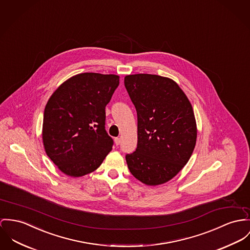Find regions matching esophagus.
I'll use <instances>...</instances> for the list:
<instances>
[{
    "label": "esophagus",
    "mask_w": 250,
    "mask_h": 250,
    "mask_svg": "<svg viewBox=\"0 0 250 250\" xmlns=\"http://www.w3.org/2000/svg\"><path fill=\"white\" fill-rule=\"evenodd\" d=\"M114 142H115L116 146H119V145H120V143H121V139L117 137V138H115V139H114Z\"/></svg>",
    "instance_id": "34e87169"
}]
</instances>
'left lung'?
Here are the masks:
<instances>
[{"mask_svg": "<svg viewBox=\"0 0 250 250\" xmlns=\"http://www.w3.org/2000/svg\"><path fill=\"white\" fill-rule=\"evenodd\" d=\"M138 117V144L125 160L129 171L147 186L171 180L192 155L197 125L192 105L171 79L152 74L125 77Z\"/></svg>", "mask_w": 250, "mask_h": 250, "instance_id": "1", "label": "left lung"}]
</instances>
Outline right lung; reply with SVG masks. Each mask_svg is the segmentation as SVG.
Wrapping results in <instances>:
<instances>
[{
    "label": "right lung",
    "mask_w": 250,
    "mask_h": 250,
    "mask_svg": "<svg viewBox=\"0 0 250 250\" xmlns=\"http://www.w3.org/2000/svg\"><path fill=\"white\" fill-rule=\"evenodd\" d=\"M114 74L81 73L63 82L43 112L42 143L46 155L70 177L96 170L112 149L104 129L105 106L119 85Z\"/></svg>",
    "instance_id": "right-lung-1"
}]
</instances>
